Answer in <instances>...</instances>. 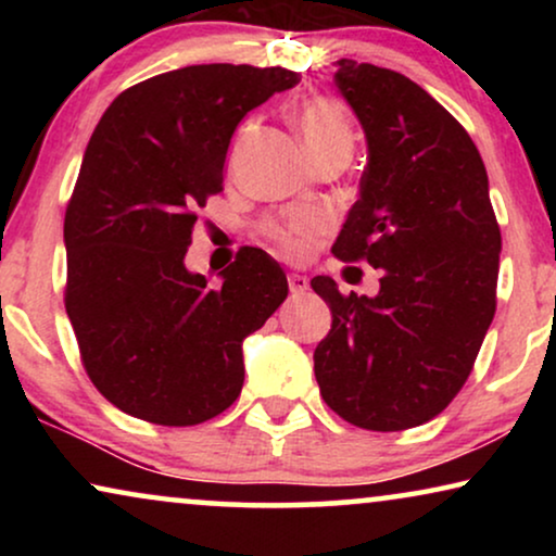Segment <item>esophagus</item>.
I'll return each instance as SVG.
<instances>
[{
	"label": "esophagus",
	"mask_w": 556,
	"mask_h": 556,
	"mask_svg": "<svg viewBox=\"0 0 556 556\" xmlns=\"http://www.w3.org/2000/svg\"><path fill=\"white\" fill-rule=\"evenodd\" d=\"M288 288H291L293 295L306 293L308 291V278L301 276V273H291V276H288Z\"/></svg>",
	"instance_id": "1"
}]
</instances>
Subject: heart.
Wrapping results in <instances>:
<instances>
[{
	"instance_id": "b5f03b06",
	"label": "heart",
	"mask_w": 556,
	"mask_h": 556,
	"mask_svg": "<svg viewBox=\"0 0 556 556\" xmlns=\"http://www.w3.org/2000/svg\"><path fill=\"white\" fill-rule=\"evenodd\" d=\"M293 121L308 156L318 154V151L329 147H337V143L354 141V131L352 124H349L344 105L333 101V98H311V101H303L299 109L293 111ZM321 230V219L314 215H293L283 219V223L265 225V235L276 240L278 245L293 257L306 255L308 250L314 248V242L318 240Z\"/></svg>"
}]
</instances>
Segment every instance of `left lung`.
Segmentation results:
<instances>
[{
  "mask_svg": "<svg viewBox=\"0 0 556 556\" xmlns=\"http://www.w3.org/2000/svg\"><path fill=\"white\" fill-rule=\"evenodd\" d=\"M333 65L367 139L333 255L362 257L382 278L377 295L311 280L331 308L316 382L356 428L407 430L443 413L473 369L496 314L501 230L476 143L428 90L387 67Z\"/></svg>",
  "mask_w": 556,
  "mask_h": 556,
  "instance_id": "8db88e82",
  "label": "left lung"
}]
</instances>
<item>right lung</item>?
<instances>
[{
	"mask_svg": "<svg viewBox=\"0 0 556 556\" xmlns=\"http://www.w3.org/2000/svg\"><path fill=\"white\" fill-rule=\"evenodd\" d=\"M295 83L286 67L189 65L124 90L98 121L65 212V311L121 413L185 428L238 400L242 341L286 301V273L242 248L212 288L185 255L235 128Z\"/></svg>",
	"mask_w": 556,
	"mask_h": 556,
	"instance_id": "add662e5",
	"label": "right lung"
}]
</instances>
